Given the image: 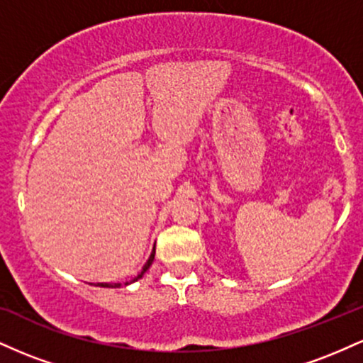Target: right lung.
Instances as JSON below:
<instances>
[{"label":"right lung","mask_w":363,"mask_h":363,"mask_svg":"<svg viewBox=\"0 0 363 363\" xmlns=\"http://www.w3.org/2000/svg\"><path fill=\"white\" fill-rule=\"evenodd\" d=\"M153 257H155V247H153V251H152V254H150L148 261L145 262L143 269H141V273L138 274V277H135V278H133L131 281H126V283H124V285H129V283H133V281H138L140 278L143 277L145 273H147V269L150 268V266H152V262H153ZM97 286H107V289H119V286H121V283H97Z\"/></svg>","instance_id":"obj_1"}]
</instances>
